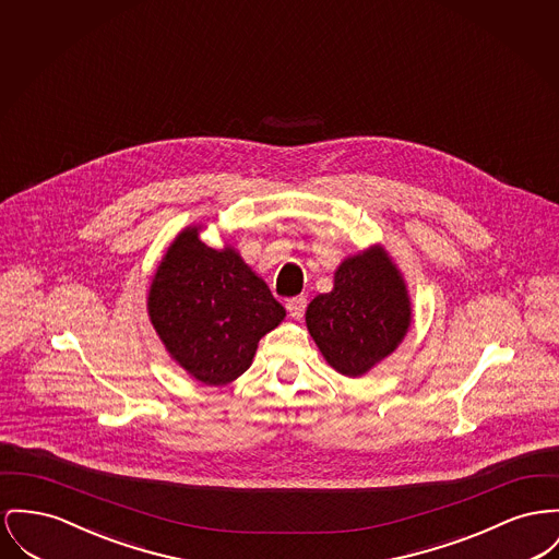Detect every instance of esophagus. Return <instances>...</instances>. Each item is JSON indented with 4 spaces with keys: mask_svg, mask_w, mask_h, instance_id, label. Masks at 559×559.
Returning <instances> with one entry per match:
<instances>
[{
    "mask_svg": "<svg viewBox=\"0 0 559 559\" xmlns=\"http://www.w3.org/2000/svg\"><path fill=\"white\" fill-rule=\"evenodd\" d=\"M306 306H308L306 296H296L292 297V299H287V312H289L294 319H301V317H304Z\"/></svg>",
    "mask_w": 559,
    "mask_h": 559,
    "instance_id": "1",
    "label": "esophagus"
}]
</instances>
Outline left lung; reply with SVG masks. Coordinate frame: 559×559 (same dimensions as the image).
Wrapping results in <instances>:
<instances>
[{
    "label": "left lung",
    "instance_id": "left-lung-1",
    "mask_svg": "<svg viewBox=\"0 0 559 559\" xmlns=\"http://www.w3.org/2000/svg\"><path fill=\"white\" fill-rule=\"evenodd\" d=\"M405 283L384 249L344 260L333 292L314 297L306 325L333 369L357 378L389 357L409 328Z\"/></svg>",
    "mask_w": 559,
    "mask_h": 559
}]
</instances>
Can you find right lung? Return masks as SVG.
Masks as SVG:
<instances>
[{"label": "right lung", "mask_w": 559, "mask_h": 559, "mask_svg": "<svg viewBox=\"0 0 559 559\" xmlns=\"http://www.w3.org/2000/svg\"><path fill=\"white\" fill-rule=\"evenodd\" d=\"M147 310L170 357L209 386L245 373L258 342L285 319V308L240 255L206 247L198 228L168 247Z\"/></svg>", "instance_id": "1"}]
</instances>
